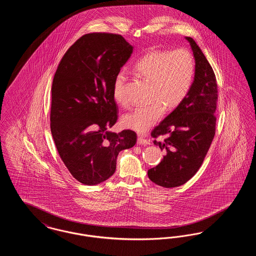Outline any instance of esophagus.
Wrapping results in <instances>:
<instances>
[{
    "label": "esophagus",
    "instance_id": "obj_1",
    "mask_svg": "<svg viewBox=\"0 0 256 256\" xmlns=\"http://www.w3.org/2000/svg\"><path fill=\"white\" fill-rule=\"evenodd\" d=\"M137 144L138 145H148L150 144V141L146 139V138H144V137H142V136H139L138 138H137Z\"/></svg>",
    "mask_w": 256,
    "mask_h": 256
}]
</instances>
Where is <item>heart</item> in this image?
Instances as JSON below:
<instances>
[{"mask_svg":"<svg viewBox=\"0 0 256 256\" xmlns=\"http://www.w3.org/2000/svg\"><path fill=\"white\" fill-rule=\"evenodd\" d=\"M195 60L186 49L152 50L134 65V71L150 86L146 106H137L124 114L121 122L126 128L144 134L161 118L164 108L172 110L187 97L195 76ZM126 73L120 71L113 80V98L126 106L124 87Z\"/></svg>","mask_w":256,"mask_h":256,"instance_id":"1","label":"heart"}]
</instances>
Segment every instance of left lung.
Instances as JSON below:
<instances>
[{"label":"left lung","instance_id":"8db88e82","mask_svg":"<svg viewBox=\"0 0 256 256\" xmlns=\"http://www.w3.org/2000/svg\"><path fill=\"white\" fill-rule=\"evenodd\" d=\"M195 58L194 82L185 100L152 132L154 144L166 156L148 170L152 182L165 188L187 182L202 166L216 132L218 86L214 71L195 40L186 37ZM164 136L163 142L156 138Z\"/></svg>","mask_w":256,"mask_h":256}]
</instances>
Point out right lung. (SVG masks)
Segmentation results:
<instances>
[{
    "label": "right lung",
    "instance_id": "obj_1",
    "mask_svg": "<svg viewBox=\"0 0 256 256\" xmlns=\"http://www.w3.org/2000/svg\"><path fill=\"white\" fill-rule=\"evenodd\" d=\"M132 50L120 34H87L65 52L54 74L50 132L63 163L84 185L110 178L119 152L136 144L134 130H108L118 119L113 80Z\"/></svg>",
    "mask_w": 256,
    "mask_h": 256
}]
</instances>
